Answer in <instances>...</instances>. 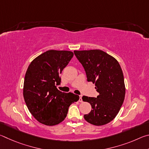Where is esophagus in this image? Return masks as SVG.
Wrapping results in <instances>:
<instances>
[{"instance_id":"34e87169","label":"esophagus","mask_w":149,"mask_h":149,"mask_svg":"<svg viewBox=\"0 0 149 149\" xmlns=\"http://www.w3.org/2000/svg\"><path fill=\"white\" fill-rule=\"evenodd\" d=\"M79 101L80 102H83V100H82V95H79Z\"/></svg>"}]
</instances>
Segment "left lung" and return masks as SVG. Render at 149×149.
<instances>
[{"label":"left lung","instance_id":"left-lung-1","mask_svg":"<svg viewBox=\"0 0 149 149\" xmlns=\"http://www.w3.org/2000/svg\"><path fill=\"white\" fill-rule=\"evenodd\" d=\"M74 52L84 67L87 81L95 84L99 93L97 98L82 97L92 108L89 114L84 115L85 120L97 126L107 124L116 116L124 100L125 87L122 68L114 57L102 50Z\"/></svg>","mask_w":149,"mask_h":149}]
</instances>
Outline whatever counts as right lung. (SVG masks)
I'll return each mask as SVG.
<instances>
[{
	"mask_svg": "<svg viewBox=\"0 0 149 149\" xmlns=\"http://www.w3.org/2000/svg\"><path fill=\"white\" fill-rule=\"evenodd\" d=\"M74 56L67 50H47L33 60L25 75L24 98L35 119L46 125H55L66 117L79 95L59 91L60 74Z\"/></svg>",
	"mask_w": 149,
	"mask_h": 149,
	"instance_id": "obj_1",
	"label": "right lung"
}]
</instances>
